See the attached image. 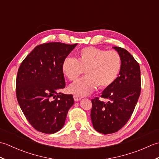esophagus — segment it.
Returning <instances> with one entry per match:
<instances>
[{
  "instance_id": "obj_1",
  "label": "esophagus",
  "mask_w": 159,
  "mask_h": 159,
  "mask_svg": "<svg viewBox=\"0 0 159 159\" xmlns=\"http://www.w3.org/2000/svg\"><path fill=\"white\" fill-rule=\"evenodd\" d=\"M81 99H82L81 97L78 96L76 95H74V101H76V102H78V101H79V100H80Z\"/></svg>"
}]
</instances>
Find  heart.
Masks as SVG:
<instances>
[{
	"instance_id": "b5f03b06",
	"label": "heart",
	"mask_w": 159,
	"mask_h": 159,
	"mask_svg": "<svg viewBox=\"0 0 159 159\" xmlns=\"http://www.w3.org/2000/svg\"><path fill=\"white\" fill-rule=\"evenodd\" d=\"M62 72L67 79L74 80L85 70L87 76L77 80L69 86L68 91L78 96L92 93L97 87L103 89L110 86L116 80L121 68L120 54L89 46L78 52L77 59L67 57L63 60Z\"/></svg>"
}]
</instances>
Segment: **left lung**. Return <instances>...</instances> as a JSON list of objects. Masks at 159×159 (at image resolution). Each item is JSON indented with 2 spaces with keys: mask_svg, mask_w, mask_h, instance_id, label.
<instances>
[{
  "mask_svg": "<svg viewBox=\"0 0 159 159\" xmlns=\"http://www.w3.org/2000/svg\"><path fill=\"white\" fill-rule=\"evenodd\" d=\"M120 54L121 68L119 76L106 87L101 97L109 99L107 103L98 98L92 100L91 119L96 131L113 133L121 129L130 119L141 92L140 67L134 57L120 47H113Z\"/></svg>",
  "mask_w": 159,
  "mask_h": 159,
  "instance_id": "1",
  "label": "left lung"
}]
</instances>
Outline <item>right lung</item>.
<instances>
[{
	"label": "right lung",
	"mask_w": 159,
	"mask_h": 159,
	"mask_svg": "<svg viewBox=\"0 0 159 159\" xmlns=\"http://www.w3.org/2000/svg\"><path fill=\"white\" fill-rule=\"evenodd\" d=\"M60 42L36 46L20 65L16 79V96L29 122L43 133L63 127L72 95L59 93L65 88L62 63L76 46Z\"/></svg>",
	"instance_id": "1"
}]
</instances>
